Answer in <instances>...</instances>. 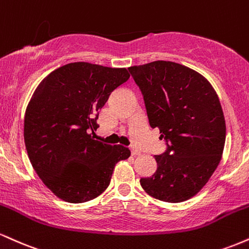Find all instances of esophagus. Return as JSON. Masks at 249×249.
I'll return each instance as SVG.
<instances>
[{
	"label": "esophagus",
	"mask_w": 249,
	"mask_h": 249,
	"mask_svg": "<svg viewBox=\"0 0 249 249\" xmlns=\"http://www.w3.org/2000/svg\"><path fill=\"white\" fill-rule=\"evenodd\" d=\"M131 154H132V156H139L141 152H139L138 150H136V148H131Z\"/></svg>",
	"instance_id": "esophagus-1"
}]
</instances>
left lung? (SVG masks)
Returning <instances> with one entry per match:
<instances>
[{
	"mask_svg": "<svg viewBox=\"0 0 249 249\" xmlns=\"http://www.w3.org/2000/svg\"><path fill=\"white\" fill-rule=\"evenodd\" d=\"M141 89L151 127H158L166 151L154 156L157 170L141 179L147 194L166 202L188 200L218 167L226 123L211 83L193 69L170 61L128 68Z\"/></svg>",
	"mask_w": 249,
	"mask_h": 249,
	"instance_id": "1",
	"label": "left lung"
}]
</instances>
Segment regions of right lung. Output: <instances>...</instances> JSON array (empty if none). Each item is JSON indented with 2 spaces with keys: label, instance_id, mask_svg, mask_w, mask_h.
Here are the masks:
<instances>
[{
  "label": "right lung",
  "instance_id": "1",
  "mask_svg": "<svg viewBox=\"0 0 249 249\" xmlns=\"http://www.w3.org/2000/svg\"><path fill=\"white\" fill-rule=\"evenodd\" d=\"M130 78L125 68L69 63L36 88L24 116L28 157L43 184L64 201L81 204L110 185L118 161L130 157L122 145L95 141L98 111Z\"/></svg>",
  "mask_w": 249,
  "mask_h": 249
}]
</instances>
